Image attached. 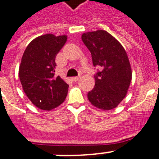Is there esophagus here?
<instances>
[{
  "label": "esophagus",
  "instance_id": "34e87169",
  "mask_svg": "<svg viewBox=\"0 0 159 159\" xmlns=\"http://www.w3.org/2000/svg\"><path fill=\"white\" fill-rule=\"evenodd\" d=\"M80 77H81L80 76H78V77H73L71 78V80H72L73 82H77V81H78V80L80 79Z\"/></svg>",
  "mask_w": 159,
  "mask_h": 159
}]
</instances>
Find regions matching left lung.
Here are the masks:
<instances>
[{
    "mask_svg": "<svg viewBox=\"0 0 159 159\" xmlns=\"http://www.w3.org/2000/svg\"><path fill=\"white\" fill-rule=\"evenodd\" d=\"M82 40L91 51L93 65L100 67L95 87L87 94L89 101L102 110L114 109L126 95L132 77L126 50L104 30L83 33Z\"/></svg>",
    "mask_w": 159,
    "mask_h": 159,
    "instance_id": "1",
    "label": "left lung"
}]
</instances>
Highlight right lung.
Listing matches in <instances>:
<instances>
[{
	"label": "right lung",
	"mask_w": 159,
	"mask_h": 159,
	"mask_svg": "<svg viewBox=\"0 0 159 159\" xmlns=\"http://www.w3.org/2000/svg\"><path fill=\"white\" fill-rule=\"evenodd\" d=\"M66 42L65 35H42L28 44L22 57L19 76L24 91L42 110L60 105L68 94V84L55 75V57Z\"/></svg>",
	"instance_id": "obj_1"
}]
</instances>
